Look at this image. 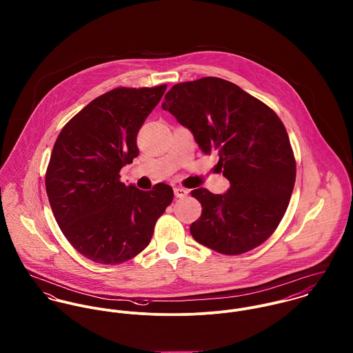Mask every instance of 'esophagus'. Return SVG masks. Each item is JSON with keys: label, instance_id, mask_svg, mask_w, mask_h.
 <instances>
[{"label": "esophagus", "instance_id": "1", "mask_svg": "<svg viewBox=\"0 0 353 353\" xmlns=\"http://www.w3.org/2000/svg\"><path fill=\"white\" fill-rule=\"evenodd\" d=\"M188 190L186 189H182V188H175L174 189V194H175V197L176 199H183V197H186L188 196Z\"/></svg>", "mask_w": 353, "mask_h": 353}]
</instances>
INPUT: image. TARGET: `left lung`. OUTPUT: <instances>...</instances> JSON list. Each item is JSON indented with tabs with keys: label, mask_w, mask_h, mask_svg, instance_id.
I'll use <instances>...</instances> for the list:
<instances>
[{
	"label": "left lung",
	"mask_w": 353,
	"mask_h": 353,
	"mask_svg": "<svg viewBox=\"0 0 353 353\" xmlns=\"http://www.w3.org/2000/svg\"><path fill=\"white\" fill-rule=\"evenodd\" d=\"M161 108L188 128L230 181L224 194L192 192L202 206L192 236L227 255L250 252L280 224L295 185L296 161L277 114L236 84L219 77L175 84Z\"/></svg>",
	"instance_id": "left-lung-1"
}]
</instances>
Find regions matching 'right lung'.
Listing matches in <instances>:
<instances>
[{
  "mask_svg": "<svg viewBox=\"0 0 353 353\" xmlns=\"http://www.w3.org/2000/svg\"><path fill=\"white\" fill-rule=\"evenodd\" d=\"M167 85L115 88L88 103L61 130L51 152L46 192L69 243L88 259L115 265L151 242L172 188L126 186L119 171L139 156L137 133Z\"/></svg>",
  "mask_w": 353,
  "mask_h": 353,
  "instance_id": "right-lung-1",
  "label": "right lung"
}]
</instances>
